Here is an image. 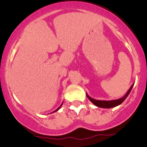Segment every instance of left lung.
Segmentation results:
<instances>
[{
    "instance_id": "1",
    "label": "left lung",
    "mask_w": 147,
    "mask_h": 147,
    "mask_svg": "<svg viewBox=\"0 0 147 147\" xmlns=\"http://www.w3.org/2000/svg\"><path fill=\"white\" fill-rule=\"evenodd\" d=\"M134 84L131 86V87L129 88V90L127 91V92L126 93L125 95L124 96L121 98L118 99V100H109V101H106V100H94V99L92 98L91 97L88 95L87 94V97L89 100H90L93 104H94L95 106L98 107H102V108H112L118 106V105H121L123 102L125 100V99L128 97V95L129 94L130 92H131V89H132L133 86H134Z\"/></svg>"
}]
</instances>
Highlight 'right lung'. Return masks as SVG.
Returning <instances> with one entry per match:
<instances>
[{"mask_svg":"<svg viewBox=\"0 0 147 147\" xmlns=\"http://www.w3.org/2000/svg\"><path fill=\"white\" fill-rule=\"evenodd\" d=\"M63 103H62V105H60V107H58V108H57V109H56V110H55V111H54V112H56V111L59 110V109H60V107H62V105H63Z\"/></svg>","mask_w":147,"mask_h":147,"instance_id":"1","label":"right lung"}]
</instances>
